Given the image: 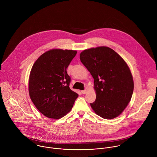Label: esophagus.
Listing matches in <instances>:
<instances>
[{
    "instance_id": "1",
    "label": "esophagus",
    "mask_w": 157,
    "mask_h": 157,
    "mask_svg": "<svg viewBox=\"0 0 157 157\" xmlns=\"http://www.w3.org/2000/svg\"><path fill=\"white\" fill-rule=\"evenodd\" d=\"M82 93L83 94H86L87 93V90H82Z\"/></svg>"
}]
</instances>
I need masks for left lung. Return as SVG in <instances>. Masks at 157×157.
<instances>
[{
    "label": "left lung",
    "mask_w": 157,
    "mask_h": 157,
    "mask_svg": "<svg viewBox=\"0 0 157 157\" xmlns=\"http://www.w3.org/2000/svg\"><path fill=\"white\" fill-rule=\"evenodd\" d=\"M80 59L94 79L96 99L90 103L92 109L105 119L117 117L128 106L134 91L133 77L127 63L106 46L85 49Z\"/></svg>",
    "instance_id": "1"
}]
</instances>
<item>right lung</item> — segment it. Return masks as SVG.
I'll return each mask as SVG.
<instances>
[{"mask_svg":"<svg viewBox=\"0 0 157 157\" xmlns=\"http://www.w3.org/2000/svg\"><path fill=\"white\" fill-rule=\"evenodd\" d=\"M77 51L54 49L35 62L29 78V94L36 108L45 117L59 119L69 112L78 95L70 89L67 68Z\"/></svg>","mask_w":157,"mask_h":157,"instance_id":"add662e5","label":"right lung"}]
</instances>
